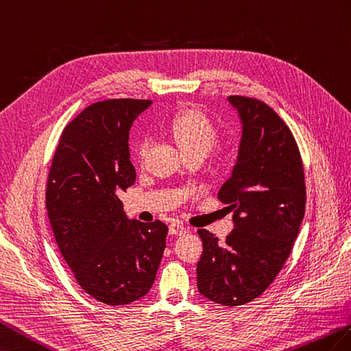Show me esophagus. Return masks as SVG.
Listing matches in <instances>:
<instances>
[{
	"instance_id": "obj_1",
	"label": "esophagus",
	"mask_w": 351,
	"mask_h": 351,
	"mask_svg": "<svg viewBox=\"0 0 351 351\" xmlns=\"http://www.w3.org/2000/svg\"><path fill=\"white\" fill-rule=\"evenodd\" d=\"M188 232V228L183 227L182 223L178 222H174L169 225V234H174V236H182V234H186Z\"/></svg>"
}]
</instances>
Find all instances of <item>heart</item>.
<instances>
[{"label": "heart", "instance_id": "1", "mask_svg": "<svg viewBox=\"0 0 351 351\" xmlns=\"http://www.w3.org/2000/svg\"><path fill=\"white\" fill-rule=\"evenodd\" d=\"M168 130L183 154L198 152L207 154L213 149L219 138V132L212 119L198 108H189L177 112L168 123ZM150 147V139L147 136L139 138L135 144V158L143 163Z\"/></svg>", "mask_w": 351, "mask_h": 351}]
</instances>
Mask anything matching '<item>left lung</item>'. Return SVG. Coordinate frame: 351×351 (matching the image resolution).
Returning a JSON list of instances; mask_svg holds the SVG:
<instances>
[{
  "label": "left lung",
  "mask_w": 351,
  "mask_h": 351,
  "mask_svg": "<svg viewBox=\"0 0 351 351\" xmlns=\"http://www.w3.org/2000/svg\"><path fill=\"white\" fill-rule=\"evenodd\" d=\"M243 124L239 158L217 199L234 212V230L219 243L201 228L198 291L222 306L256 299L275 281L305 215L306 186L290 128L258 99L230 96Z\"/></svg>",
  "instance_id": "left-lung-1"
}]
</instances>
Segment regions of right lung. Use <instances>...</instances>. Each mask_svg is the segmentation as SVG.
Returning a JSON list of instances; mask_svg holds the SVG:
<instances>
[{
    "mask_svg": "<svg viewBox=\"0 0 351 351\" xmlns=\"http://www.w3.org/2000/svg\"><path fill=\"white\" fill-rule=\"evenodd\" d=\"M152 100L110 99L64 128L46 180L53 237L76 282L110 306L141 299L154 284L168 227L129 221L117 197L135 183L129 129Z\"/></svg>",
    "mask_w": 351,
    "mask_h": 351,
    "instance_id": "right-lung-1",
    "label": "right lung"
}]
</instances>
